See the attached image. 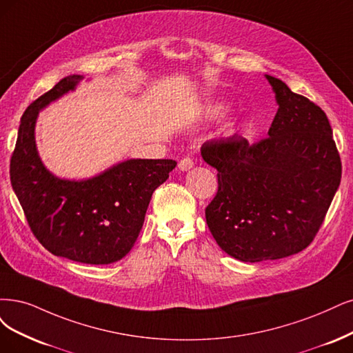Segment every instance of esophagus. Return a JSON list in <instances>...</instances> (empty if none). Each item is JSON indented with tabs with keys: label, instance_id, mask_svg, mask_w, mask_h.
Instances as JSON below:
<instances>
[{
	"label": "esophagus",
	"instance_id": "1",
	"mask_svg": "<svg viewBox=\"0 0 353 353\" xmlns=\"http://www.w3.org/2000/svg\"><path fill=\"white\" fill-rule=\"evenodd\" d=\"M193 165H194V161L193 159H190V157H185V159H181L179 163V168L181 172H188V170H190Z\"/></svg>",
	"mask_w": 353,
	"mask_h": 353
}]
</instances>
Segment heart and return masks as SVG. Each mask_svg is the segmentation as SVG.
<instances>
[{"mask_svg":"<svg viewBox=\"0 0 353 353\" xmlns=\"http://www.w3.org/2000/svg\"><path fill=\"white\" fill-rule=\"evenodd\" d=\"M232 128H234V125L231 123V125H228V130H232Z\"/></svg>","mask_w":353,"mask_h":353,"instance_id":"b5f03b06","label":"heart"}]
</instances>
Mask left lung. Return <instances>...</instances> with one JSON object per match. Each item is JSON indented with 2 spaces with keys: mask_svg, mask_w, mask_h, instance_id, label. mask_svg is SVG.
I'll return each mask as SVG.
<instances>
[{
  "mask_svg": "<svg viewBox=\"0 0 353 353\" xmlns=\"http://www.w3.org/2000/svg\"><path fill=\"white\" fill-rule=\"evenodd\" d=\"M279 109L268 138L206 141L218 192L206 224L218 245L241 262L288 257L314 240L341 185L342 161L327 116L307 97L266 75Z\"/></svg>",
  "mask_w": 353,
  "mask_h": 353,
  "instance_id": "left-lung-1",
  "label": "left lung"
}]
</instances>
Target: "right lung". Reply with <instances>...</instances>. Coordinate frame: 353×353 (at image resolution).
<instances>
[{"instance_id":"add662e5","label":"right lung","mask_w":353,"mask_h":353,"mask_svg":"<svg viewBox=\"0 0 353 353\" xmlns=\"http://www.w3.org/2000/svg\"><path fill=\"white\" fill-rule=\"evenodd\" d=\"M81 78H62L26 109L11 155L10 179L33 236L48 252L80 263L109 265L132 249L154 190L177 163L128 160L80 181L50 174L36 150L37 114L74 90Z\"/></svg>"}]
</instances>
